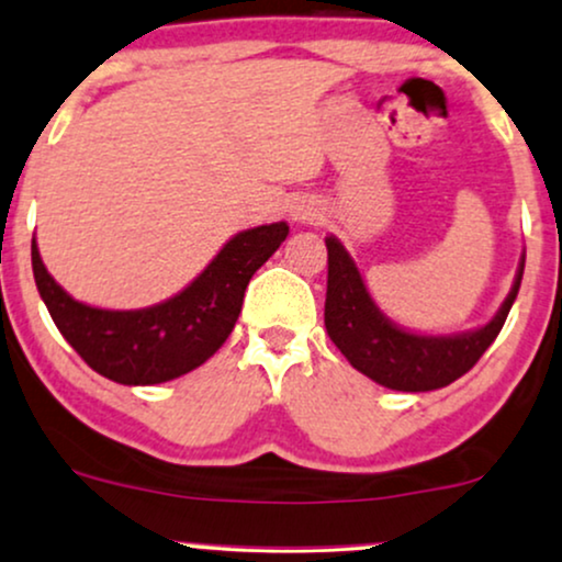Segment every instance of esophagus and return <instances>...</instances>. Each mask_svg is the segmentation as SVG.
<instances>
[{"label": "esophagus", "mask_w": 562, "mask_h": 562, "mask_svg": "<svg viewBox=\"0 0 562 562\" xmlns=\"http://www.w3.org/2000/svg\"><path fill=\"white\" fill-rule=\"evenodd\" d=\"M292 217L294 221H300V223H310V221H315V210L310 207V204H294L292 207Z\"/></svg>", "instance_id": "1"}]
</instances>
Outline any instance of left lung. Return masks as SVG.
Returning a JSON list of instances; mask_svg holds the SVG:
<instances>
[{
  "label": "left lung",
  "mask_w": 562,
  "mask_h": 562,
  "mask_svg": "<svg viewBox=\"0 0 562 562\" xmlns=\"http://www.w3.org/2000/svg\"><path fill=\"white\" fill-rule=\"evenodd\" d=\"M326 331L349 366L375 384L397 392H431L452 384L476 366L503 331L507 313L518 296L526 262V257H520L510 294L486 326L452 336H424L405 331L381 313L345 244L336 236H326Z\"/></svg>",
  "instance_id": "8db88e82"
}]
</instances>
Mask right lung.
<instances>
[{"mask_svg":"<svg viewBox=\"0 0 562 562\" xmlns=\"http://www.w3.org/2000/svg\"><path fill=\"white\" fill-rule=\"evenodd\" d=\"M286 236L283 221L241 231L183 292L142 310H102L72 300L44 268L36 239L31 241L33 279L59 334L86 366L115 384H162L200 368L223 347L249 279Z\"/></svg>","mask_w":562,"mask_h":562,"instance_id":"add662e5","label":"right lung"}]
</instances>
